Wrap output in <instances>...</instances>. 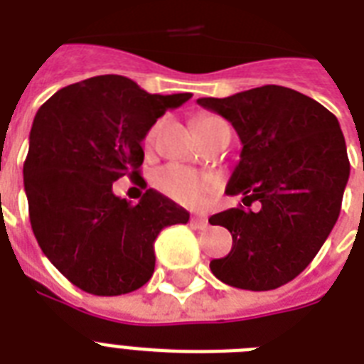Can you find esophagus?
Listing matches in <instances>:
<instances>
[{
    "label": "esophagus",
    "instance_id": "34e87169",
    "mask_svg": "<svg viewBox=\"0 0 364 364\" xmlns=\"http://www.w3.org/2000/svg\"><path fill=\"white\" fill-rule=\"evenodd\" d=\"M191 225H193V227H196V228H205L208 225H210V223H208V217L194 215V217H191Z\"/></svg>",
    "mask_w": 364,
    "mask_h": 364
}]
</instances>
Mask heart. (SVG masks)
Segmentation results:
<instances>
[{"mask_svg": "<svg viewBox=\"0 0 364 364\" xmlns=\"http://www.w3.org/2000/svg\"><path fill=\"white\" fill-rule=\"evenodd\" d=\"M219 126H225V122L219 117L204 115L196 121V132H198V136H204L205 132L215 130ZM156 132H159V124L151 126L147 136H145V143H153ZM153 181L154 187L159 188L162 194H166L168 198L183 205H191V208L202 204L215 187V183L211 181L210 177L202 176L198 171L181 164L162 166L154 173Z\"/></svg>", "mask_w": 364, "mask_h": 364, "instance_id": "heart-1", "label": "heart"}]
</instances>
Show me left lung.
<instances>
[{"label":"left lung","mask_w":364,"mask_h":364,"mask_svg":"<svg viewBox=\"0 0 364 364\" xmlns=\"http://www.w3.org/2000/svg\"><path fill=\"white\" fill-rule=\"evenodd\" d=\"M198 104L232 122L243 145L227 185L243 205L210 217L230 230L232 249L211 260V272L247 291L282 287L314 260L340 215L350 160L338 119L277 85Z\"/></svg>","instance_id":"8db88e82"}]
</instances>
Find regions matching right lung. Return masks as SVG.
<instances>
[{
  "label": "right lung",
  "instance_id": "obj_1",
  "mask_svg": "<svg viewBox=\"0 0 364 364\" xmlns=\"http://www.w3.org/2000/svg\"><path fill=\"white\" fill-rule=\"evenodd\" d=\"M191 96L149 94L128 77L98 75L39 107L24 162L31 230L75 287L98 296L136 291L153 276L160 230L188 221L187 210L153 188L134 205L113 194V183L128 176L145 185L143 137Z\"/></svg>",
  "mask_w": 364,
  "mask_h": 364
}]
</instances>
